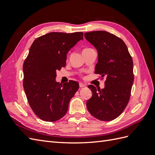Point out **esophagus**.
I'll return each mask as SVG.
<instances>
[{"label":"esophagus","mask_w":155,"mask_h":155,"mask_svg":"<svg viewBox=\"0 0 155 155\" xmlns=\"http://www.w3.org/2000/svg\"><path fill=\"white\" fill-rule=\"evenodd\" d=\"M86 85H85V84H83V83H79V87H81V88H82V87H85Z\"/></svg>","instance_id":"1"}]
</instances>
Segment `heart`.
<instances>
[{
    "instance_id": "b5f03b06",
    "label": "heart",
    "mask_w": 155,
    "mask_h": 155,
    "mask_svg": "<svg viewBox=\"0 0 155 155\" xmlns=\"http://www.w3.org/2000/svg\"><path fill=\"white\" fill-rule=\"evenodd\" d=\"M90 49H92V48H85V49H84V50H83V51H87V50H90Z\"/></svg>"
}]
</instances>
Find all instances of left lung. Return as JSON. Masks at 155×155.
<instances>
[{
  "instance_id": "obj_1",
  "label": "left lung",
  "mask_w": 155,
  "mask_h": 155,
  "mask_svg": "<svg viewBox=\"0 0 155 155\" xmlns=\"http://www.w3.org/2000/svg\"><path fill=\"white\" fill-rule=\"evenodd\" d=\"M85 37L97 50L95 74L102 79L106 76L101 90L88 86L92 96L87 101V109L101 121L113 120L122 113L130 99L134 81L132 57L124 41L109 32H87Z\"/></svg>"
}]
</instances>
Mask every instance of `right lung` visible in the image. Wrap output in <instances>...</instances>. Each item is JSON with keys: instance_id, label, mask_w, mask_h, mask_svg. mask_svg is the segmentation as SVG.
Segmentation results:
<instances>
[{"instance_id": "1", "label": "right lung", "mask_w": 155, "mask_h": 155, "mask_svg": "<svg viewBox=\"0 0 155 155\" xmlns=\"http://www.w3.org/2000/svg\"><path fill=\"white\" fill-rule=\"evenodd\" d=\"M82 39L81 31L50 32L32 43L23 64V87L31 109L40 119L52 122L66 114L79 83L70 80L61 85L55 81L56 71L65 67L68 51Z\"/></svg>"}]
</instances>
